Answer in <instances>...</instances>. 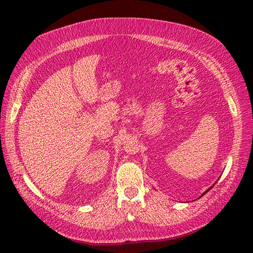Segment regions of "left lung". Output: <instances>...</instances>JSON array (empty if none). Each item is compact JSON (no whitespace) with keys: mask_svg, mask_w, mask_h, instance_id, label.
I'll use <instances>...</instances> for the list:
<instances>
[{"mask_svg":"<svg viewBox=\"0 0 253 253\" xmlns=\"http://www.w3.org/2000/svg\"><path fill=\"white\" fill-rule=\"evenodd\" d=\"M213 186H214V185H213ZM213 186H212V187H213ZM212 187H211V188H209V189H208V190H207V191H206V192H205V193H204V194H203V195H205V194H206V193H207V192H208V191H209V190H210V189H212ZM203 195H202V196H203ZM202 196H201V197H202Z\"/></svg>","mask_w":253,"mask_h":253,"instance_id":"8db88e82","label":"left lung"}]
</instances>
